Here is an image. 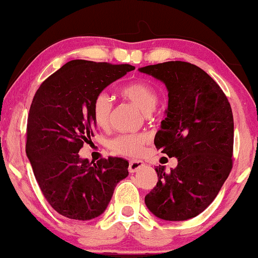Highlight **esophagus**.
I'll use <instances>...</instances> for the list:
<instances>
[{
    "instance_id": "esophagus-1",
    "label": "esophagus",
    "mask_w": 258,
    "mask_h": 258,
    "mask_svg": "<svg viewBox=\"0 0 258 258\" xmlns=\"http://www.w3.org/2000/svg\"><path fill=\"white\" fill-rule=\"evenodd\" d=\"M143 162L142 161H130L129 162V172H136L139 169L143 167Z\"/></svg>"
}]
</instances>
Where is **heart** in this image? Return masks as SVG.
Wrapping results in <instances>:
<instances>
[{
    "label": "heart",
    "instance_id": "b5f03b06",
    "mask_svg": "<svg viewBox=\"0 0 258 258\" xmlns=\"http://www.w3.org/2000/svg\"><path fill=\"white\" fill-rule=\"evenodd\" d=\"M119 94L126 100L136 104L144 114L149 115L154 111L158 103V95L156 90L150 84L144 81H134L121 87ZM93 119L98 128L105 129L110 124L112 102L110 97L105 93H100L94 98ZM149 137L146 134H122L111 140V149L119 155L129 157H137L142 154L143 148L146 146Z\"/></svg>",
    "mask_w": 258,
    "mask_h": 258
}]
</instances>
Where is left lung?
<instances>
[{
  "label": "left lung",
  "mask_w": 258,
  "mask_h": 258,
  "mask_svg": "<svg viewBox=\"0 0 258 258\" xmlns=\"http://www.w3.org/2000/svg\"><path fill=\"white\" fill-rule=\"evenodd\" d=\"M141 73L162 81L168 109L154 143L177 158V167L155 168L157 184L144 199L158 218L185 221L209 207L232 168L234 117L220 86L195 64L170 61L147 66Z\"/></svg>",
  "instance_id": "1"
}]
</instances>
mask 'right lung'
<instances>
[{
    "label": "right lung",
    "instance_id": "right-lung-1",
    "mask_svg": "<svg viewBox=\"0 0 258 258\" xmlns=\"http://www.w3.org/2000/svg\"><path fill=\"white\" fill-rule=\"evenodd\" d=\"M135 67L73 59L41 84L31 102L26 153L48 203L72 220L88 221L107 209L115 186L129 175L128 161L79 151L91 141L94 98Z\"/></svg>",
    "mask_w": 258,
    "mask_h": 258
}]
</instances>
